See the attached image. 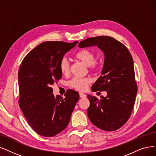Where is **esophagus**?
Returning <instances> with one entry per match:
<instances>
[{
    "mask_svg": "<svg viewBox=\"0 0 156 156\" xmlns=\"http://www.w3.org/2000/svg\"><path fill=\"white\" fill-rule=\"evenodd\" d=\"M79 96H80V97L81 98H84L86 97V95L84 94V93H81V92L79 93Z\"/></svg>",
    "mask_w": 156,
    "mask_h": 156,
    "instance_id": "1",
    "label": "esophagus"
}]
</instances>
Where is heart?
Listing matches in <instances>:
<instances>
[{"label":"heart","mask_w":156,"mask_h":156,"mask_svg":"<svg viewBox=\"0 0 156 156\" xmlns=\"http://www.w3.org/2000/svg\"><path fill=\"white\" fill-rule=\"evenodd\" d=\"M76 58L79 59L86 66H90L91 70H95L97 65L95 63V54L88 49H83L78 52L76 54ZM59 69L63 76H67L69 73L70 63L66 58L62 59L59 63ZM91 83V80L89 78H77L72 79L68 85L71 88L79 91H84L88 88V84Z\"/></svg>","instance_id":"obj_1"}]
</instances>
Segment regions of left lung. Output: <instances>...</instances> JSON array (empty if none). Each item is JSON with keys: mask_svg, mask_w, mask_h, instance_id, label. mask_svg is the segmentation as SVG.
I'll list each match as a JSON object with an SVG mask.
<instances>
[{"mask_svg": "<svg viewBox=\"0 0 156 156\" xmlns=\"http://www.w3.org/2000/svg\"><path fill=\"white\" fill-rule=\"evenodd\" d=\"M79 48L97 46L104 54L101 76L91 87L92 91H106L107 96L88 95L87 115L93 125L113 131L122 127L131 115L137 95L134 62L127 47L110 36H100L80 41Z\"/></svg>", "mask_w": 156, "mask_h": 156, "instance_id": "obj_1", "label": "left lung"}]
</instances>
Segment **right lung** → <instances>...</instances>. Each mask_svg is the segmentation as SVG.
I'll use <instances>...</instances> for the list:
<instances>
[{
    "label": "right lung",
    "instance_id": "add662e5",
    "mask_svg": "<svg viewBox=\"0 0 156 156\" xmlns=\"http://www.w3.org/2000/svg\"><path fill=\"white\" fill-rule=\"evenodd\" d=\"M78 41H45L33 48L23 59L18 71L20 108L36 133L52 137L70 122L79 93L68 90L63 98L55 97L51 86L61 78L59 63Z\"/></svg>",
    "mask_w": 156,
    "mask_h": 156
}]
</instances>
